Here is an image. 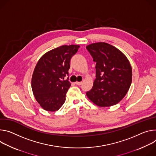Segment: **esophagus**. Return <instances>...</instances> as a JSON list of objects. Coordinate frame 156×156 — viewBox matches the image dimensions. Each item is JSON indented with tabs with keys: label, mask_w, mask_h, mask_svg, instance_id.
Listing matches in <instances>:
<instances>
[{
	"label": "esophagus",
	"mask_w": 156,
	"mask_h": 156,
	"mask_svg": "<svg viewBox=\"0 0 156 156\" xmlns=\"http://www.w3.org/2000/svg\"><path fill=\"white\" fill-rule=\"evenodd\" d=\"M75 83L76 84V85H80L82 83V82H75Z\"/></svg>",
	"instance_id": "esophagus-1"
}]
</instances>
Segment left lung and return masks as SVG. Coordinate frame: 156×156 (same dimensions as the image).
<instances>
[{
    "instance_id": "left-lung-1",
    "label": "left lung",
    "mask_w": 156,
    "mask_h": 156,
    "mask_svg": "<svg viewBox=\"0 0 156 156\" xmlns=\"http://www.w3.org/2000/svg\"><path fill=\"white\" fill-rule=\"evenodd\" d=\"M86 48L96 62V79L88 98L100 107L115 105L126 95L132 82V68L126 56L115 46L104 42Z\"/></svg>"
}]
</instances>
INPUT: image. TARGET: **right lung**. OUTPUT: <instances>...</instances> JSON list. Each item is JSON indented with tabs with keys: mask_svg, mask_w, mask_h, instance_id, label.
<instances>
[{
	"mask_svg": "<svg viewBox=\"0 0 156 156\" xmlns=\"http://www.w3.org/2000/svg\"><path fill=\"white\" fill-rule=\"evenodd\" d=\"M79 45H63L43 55L38 60L31 78V89L35 99L45 110H58L66 100L71 83L68 75L70 61Z\"/></svg>",
	"mask_w": 156,
	"mask_h": 156,
	"instance_id": "add662e5",
	"label": "right lung"
}]
</instances>
